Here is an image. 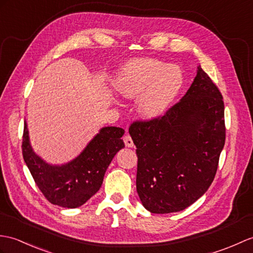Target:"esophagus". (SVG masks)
<instances>
[{
    "instance_id": "1",
    "label": "esophagus",
    "mask_w": 253,
    "mask_h": 253,
    "mask_svg": "<svg viewBox=\"0 0 253 253\" xmlns=\"http://www.w3.org/2000/svg\"><path fill=\"white\" fill-rule=\"evenodd\" d=\"M124 142H125V145L126 146H128V148H132L133 146V141H132V139H131V137L129 136V134H125L124 136Z\"/></svg>"
}]
</instances>
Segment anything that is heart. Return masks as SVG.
Instances as JSON below:
<instances>
[{
  "instance_id": "heart-1",
  "label": "heart",
  "mask_w": 253,
  "mask_h": 253,
  "mask_svg": "<svg viewBox=\"0 0 253 253\" xmlns=\"http://www.w3.org/2000/svg\"><path fill=\"white\" fill-rule=\"evenodd\" d=\"M184 84V74L177 64L152 58H134L116 73L113 86L119 95L139 98L138 112L154 119L168 109Z\"/></svg>"
}]
</instances>
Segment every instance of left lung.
<instances>
[{"label":"left lung","mask_w":253,"mask_h":253,"mask_svg":"<svg viewBox=\"0 0 253 253\" xmlns=\"http://www.w3.org/2000/svg\"><path fill=\"white\" fill-rule=\"evenodd\" d=\"M138 156L137 192L152 213L178 212L202 197L225 143L224 102L198 67L189 90L163 116L129 127Z\"/></svg>","instance_id":"8db88e82"}]
</instances>
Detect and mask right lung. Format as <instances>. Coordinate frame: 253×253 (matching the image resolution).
I'll return each instance as SVG.
<instances>
[{
  "label": "right lung",
  "mask_w": 253,
  "mask_h": 253,
  "mask_svg": "<svg viewBox=\"0 0 253 253\" xmlns=\"http://www.w3.org/2000/svg\"><path fill=\"white\" fill-rule=\"evenodd\" d=\"M124 132L120 127H103L75 160L55 166L34 153L25 122L21 146L23 160L47 201L60 207L76 208L101 187L110 163L125 146L122 139Z\"/></svg>",
  "instance_id": "1"
}]
</instances>
